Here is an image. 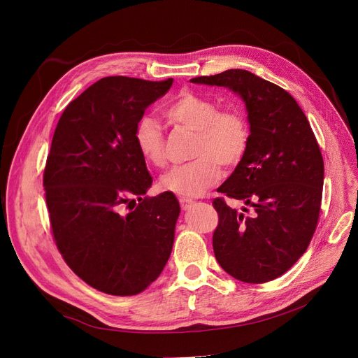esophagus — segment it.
<instances>
[{
  "label": "esophagus",
  "mask_w": 358,
  "mask_h": 358,
  "mask_svg": "<svg viewBox=\"0 0 358 358\" xmlns=\"http://www.w3.org/2000/svg\"><path fill=\"white\" fill-rule=\"evenodd\" d=\"M193 200H190V199H185V197H181L180 199V206H181V209L182 210H187V209H190L192 206H193Z\"/></svg>",
  "instance_id": "34e87169"
}]
</instances>
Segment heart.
Returning a JSON list of instances; mask_svg holds the SVG:
<instances>
[{"label":"heart","mask_w":358,"mask_h":358,"mask_svg":"<svg viewBox=\"0 0 358 358\" xmlns=\"http://www.w3.org/2000/svg\"><path fill=\"white\" fill-rule=\"evenodd\" d=\"M174 124L196 131L194 161L162 176L161 187L182 197H197L222 177L223 166L236 165L245 154L250 131L238 110H219V104L193 92H182L165 108ZM135 142L142 158L154 166L166 164L162 129L152 116H142L135 127Z\"/></svg>","instance_id":"obj_1"}]
</instances>
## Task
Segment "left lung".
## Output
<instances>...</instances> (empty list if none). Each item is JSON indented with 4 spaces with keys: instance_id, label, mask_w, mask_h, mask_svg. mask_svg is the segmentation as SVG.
Masks as SVG:
<instances>
[{
    "instance_id": "1",
    "label": "left lung",
    "mask_w": 358,
    "mask_h": 358,
    "mask_svg": "<svg viewBox=\"0 0 358 358\" xmlns=\"http://www.w3.org/2000/svg\"><path fill=\"white\" fill-rule=\"evenodd\" d=\"M193 84L234 91L245 103L250 139L235 171L217 192L252 206L238 212L215 199L213 251L220 267L243 283L285 274L309 247L322 201L324 159L303 110L281 87L245 69H228Z\"/></svg>"
}]
</instances>
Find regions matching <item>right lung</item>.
I'll return each instance as SVG.
<instances>
[{"mask_svg":"<svg viewBox=\"0 0 358 358\" xmlns=\"http://www.w3.org/2000/svg\"><path fill=\"white\" fill-rule=\"evenodd\" d=\"M171 85L173 78H101L55 129L43 187L56 247L75 274L107 294L143 292L173 251L180 203L171 192L145 197L152 177L135 142L138 120Z\"/></svg>","mask_w":358,"mask_h":358,"instance_id":"1","label":"right lung"}]
</instances>
